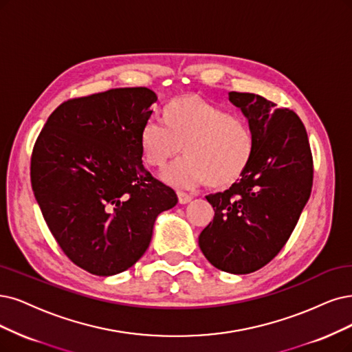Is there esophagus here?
Instances as JSON below:
<instances>
[{"instance_id": "esophagus-1", "label": "esophagus", "mask_w": 352, "mask_h": 352, "mask_svg": "<svg viewBox=\"0 0 352 352\" xmlns=\"http://www.w3.org/2000/svg\"><path fill=\"white\" fill-rule=\"evenodd\" d=\"M177 197H178V203L179 204H187V203H190L192 200V197L190 196V194L183 192V191H178L177 192Z\"/></svg>"}]
</instances>
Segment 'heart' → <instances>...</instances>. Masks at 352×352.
<instances>
[{"instance_id": "b5f03b06", "label": "heart", "mask_w": 352, "mask_h": 352, "mask_svg": "<svg viewBox=\"0 0 352 352\" xmlns=\"http://www.w3.org/2000/svg\"><path fill=\"white\" fill-rule=\"evenodd\" d=\"M139 146L149 166L162 169L181 151L186 156L169 165L162 179L177 188L209 183L228 188L245 174L255 153L250 123L199 96H181L162 109V122L148 120Z\"/></svg>"}]
</instances>
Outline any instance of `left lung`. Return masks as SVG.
<instances>
[{
	"label": "left lung",
	"instance_id": "obj_1",
	"mask_svg": "<svg viewBox=\"0 0 352 352\" xmlns=\"http://www.w3.org/2000/svg\"><path fill=\"white\" fill-rule=\"evenodd\" d=\"M255 135L251 165L238 183L206 196L213 222L199 246L213 267L230 274L263 268L289 241L314 183V161L306 129L289 109L251 93L230 91Z\"/></svg>",
	"mask_w": 352,
	"mask_h": 352
}]
</instances>
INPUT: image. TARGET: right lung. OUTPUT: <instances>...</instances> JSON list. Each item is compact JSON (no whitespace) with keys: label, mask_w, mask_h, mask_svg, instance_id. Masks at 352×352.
Returning <instances> with one entry per match:
<instances>
[{"label":"right lung","mask_w":352,"mask_h":352,"mask_svg":"<svg viewBox=\"0 0 352 352\" xmlns=\"http://www.w3.org/2000/svg\"><path fill=\"white\" fill-rule=\"evenodd\" d=\"M156 100L136 87L65 101L36 140V201L65 255L91 274L109 277L135 265L156 217L178 203L142 164L139 132Z\"/></svg>","instance_id":"add662e5"}]
</instances>
